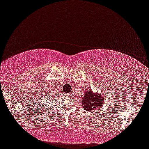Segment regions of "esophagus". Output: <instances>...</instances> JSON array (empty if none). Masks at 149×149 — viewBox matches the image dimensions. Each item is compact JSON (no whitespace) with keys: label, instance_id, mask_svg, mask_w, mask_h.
<instances>
[{"label":"esophagus","instance_id":"esophagus-1","mask_svg":"<svg viewBox=\"0 0 149 149\" xmlns=\"http://www.w3.org/2000/svg\"><path fill=\"white\" fill-rule=\"evenodd\" d=\"M72 95H73V93H68V96H69V97H71V96H72Z\"/></svg>","mask_w":149,"mask_h":149}]
</instances>
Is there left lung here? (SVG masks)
Listing matches in <instances>:
<instances>
[{"label": "left lung", "mask_w": 149, "mask_h": 149, "mask_svg": "<svg viewBox=\"0 0 149 149\" xmlns=\"http://www.w3.org/2000/svg\"><path fill=\"white\" fill-rule=\"evenodd\" d=\"M84 93L81 102L86 111L97 110V108H100V107L103 105L104 97H102L100 93H95L90 90Z\"/></svg>", "instance_id": "left-lung-1"}]
</instances>
